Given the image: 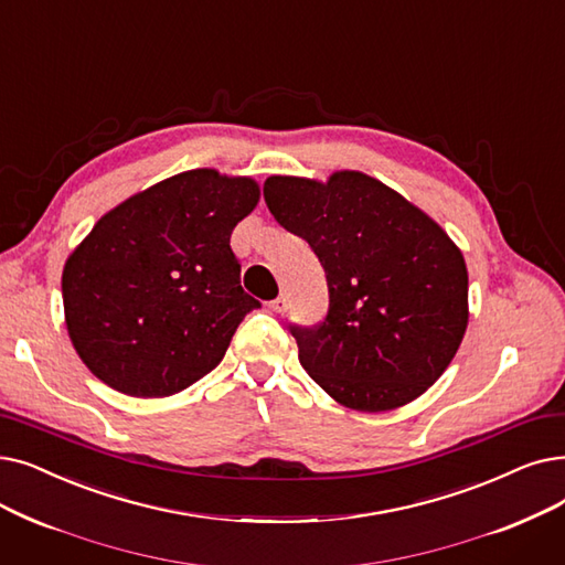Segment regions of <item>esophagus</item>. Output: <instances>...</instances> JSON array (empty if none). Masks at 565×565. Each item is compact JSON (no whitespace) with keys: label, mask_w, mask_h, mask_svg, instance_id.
Returning a JSON list of instances; mask_svg holds the SVG:
<instances>
[{"label":"esophagus","mask_w":565,"mask_h":565,"mask_svg":"<svg viewBox=\"0 0 565 565\" xmlns=\"http://www.w3.org/2000/svg\"><path fill=\"white\" fill-rule=\"evenodd\" d=\"M269 309H273V311H277V313H284V311L288 309V300H286V296H279L277 300H273V302H269Z\"/></svg>","instance_id":"34e87169"}]
</instances>
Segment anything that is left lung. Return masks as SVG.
<instances>
[{"instance_id": "obj_1", "label": "left lung", "mask_w": 565, "mask_h": 565, "mask_svg": "<svg viewBox=\"0 0 565 565\" xmlns=\"http://www.w3.org/2000/svg\"><path fill=\"white\" fill-rule=\"evenodd\" d=\"M263 195L326 269V318L290 326L305 372L353 411L381 413L420 397L448 370L469 323V273L457 244L420 207L358 170L328 182L273 175Z\"/></svg>"}]
</instances>
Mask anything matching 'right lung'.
I'll return each mask as SVG.
<instances>
[{"mask_svg": "<svg viewBox=\"0 0 565 565\" xmlns=\"http://www.w3.org/2000/svg\"><path fill=\"white\" fill-rule=\"evenodd\" d=\"M252 178L186 170L113 207L64 263L62 298L87 370L131 397H168L226 355L260 302L242 290L231 233L258 205Z\"/></svg>", "mask_w": 565, "mask_h": 565, "instance_id": "right-lung-1", "label": "right lung"}]
</instances>
